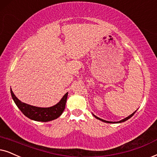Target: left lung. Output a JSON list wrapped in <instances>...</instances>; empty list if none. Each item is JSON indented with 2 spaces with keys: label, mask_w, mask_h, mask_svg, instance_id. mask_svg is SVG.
I'll return each mask as SVG.
<instances>
[{
  "label": "left lung",
  "mask_w": 157,
  "mask_h": 157,
  "mask_svg": "<svg viewBox=\"0 0 157 157\" xmlns=\"http://www.w3.org/2000/svg\"><path fill=\"white\" fill-rule=\"evenodd\" d=\"M135 112H133L132 113V114H130V116H128V117H126V118H124V119H123V120H120V121H119V122H109V121H106V120H102V119H100L99 117H96V116H95L94 114H93V116L95 117H96V119H98V120H101V121H102V122H107V123H120V122H125V121H127L128 120V119H130V117H132V116H133V114H135Z\"/></svg>",
  "instance_id": "obj_1"
}]
</instances>
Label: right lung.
<instances>
[{
	"label": "right lung",
	"mask_w": 157,
	"mask_h": 157,
	"mask_svg": "<svg viewBox=\"0 0 157 157\" xmlns=\"http://www.w3.org/2000/svg\"><path fill=\"white\" fill-rule=\"evenodd\" d=\"M11 94L13 101L21 112L30 120L38 121V122H49L60 117L65 109L67 96H68V93H67L62 97L60 101L54 106L48 107V108H41V107L31 106V105L21 102L13 94L11 88Z\"/></svg>",
	"instance_id": "add662e5"
}]
</instances>
